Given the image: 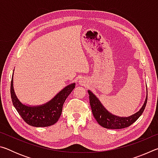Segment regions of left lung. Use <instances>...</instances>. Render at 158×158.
<instances>
[{"instance_id": "obj_1", "label": "left lung", "mask_w": 158, "mask_h": 158, "mask_svg": "<svg viewBox=\"0 0 158 158\" xmlns=\"http://www.w3.org/2000/svg\"><path fill=\"white\" fill-rule=\"evenodd\" d=\"M89 94L90 105L91 106L93 116L98 123L106 129H122V128L129 127L133 123L137 121L142 114L145 109L147 98H148V94H147V97L143 106L136 114L129 117H119L109 113L102 105L100 100L90 90H89Z\"/></svg>"}]
</instances>
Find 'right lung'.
<instances>
[{
  "label": "right lung",
  "instance_id": "add662e5",
  "mask_svg": "<svg viewBox=\"0 0 158 158\" xmlns=\"http://www.w3.org/2000/svg\"><path fill=\"white\" fill-rule=\"evenodd\" d=\"M75 88V84H69L45 105L29 106L23 105L15 95L13 88V76L10 85L12 104L19 114L26 123L34 127H48L55 124L62 113L63 104Z\"/></svg>",
  "mask_w": 158,
  "mask_h": 158
}]
</instances>
